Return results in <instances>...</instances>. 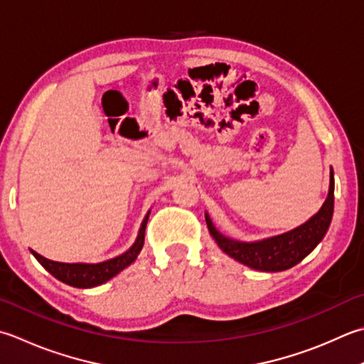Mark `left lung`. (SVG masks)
<instances>
[{"label":"left lung","instance_id":"1","mask_svg":"<svg viewBox=\"0 0 364 364\" xmlns=\"http://www.w3.org/2000/svg\"><path fill=\"white\" fill-rule=\"evenodd\" d=\"M334 208V178L330 176V191L322 208L308 223L295 230L257 243H241L220 235L206 215V225L219 247L230 257L260 272H282L301 262L314 249L328 230Z\"/></svg>","mask_w":364,"mask_h":364}]
</instances>
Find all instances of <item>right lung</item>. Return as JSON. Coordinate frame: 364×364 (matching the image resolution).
I'll return each mask as SVG.
<instances>
[{
    "label": "right lung",
    "mask_w": 364,
    "mask_h": 364,
    "mask_svg": "<svg viewBox=\"0 0 364 364\" xmlns=\"http://www.w3.org/2000/svg\"><path fill=\"white\" fill-rule=\"evenodd\" d=\"M148 215L145 216L144 223H141L139 237L135 240V243L127 249L126 252L119 254L113 259L99 262V263H63V262L48 260L46 257H42V255H39L38 252H33V254L50 274L55 276L56 279H60L61 282L68 284V286L78 287V289L101 286V284L109 281L110 277L118 274L121 269L129 267L131 263L137 259L139 252L141 251V247H144Z\"/></svg>",
    "instance_id": "right-lung-1"
}]
</instances>
